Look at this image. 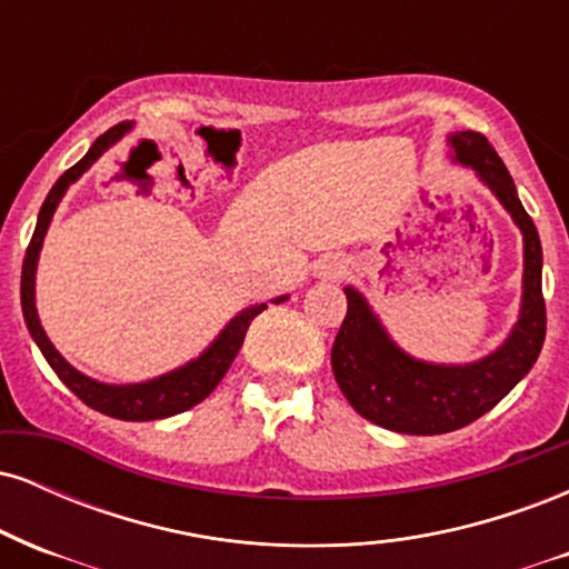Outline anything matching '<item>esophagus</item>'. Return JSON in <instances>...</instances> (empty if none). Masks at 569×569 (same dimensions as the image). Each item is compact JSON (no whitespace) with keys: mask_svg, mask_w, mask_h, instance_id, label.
<instances>
[{"mask_svg":"<svg viewBox=\"0 0 569 569\" xmlns=\"http://www.w3.org/2000/svg\"><path fill=\"white\" fill-rule=\"evenodd\" d=\"M348 262L339 257H323L316 262V276L323 278V280H337V278H345L348 276Z\"/></svg>","mask_w":569,"mask_h":569,"instance_id":"esophagus-1","label":"esophagus"}]
</instances>
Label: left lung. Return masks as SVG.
Listing matches in <instances>:
<instances>
[{
	"label": "left lung",
	"instance_id": "1",
	"mask_svg": "<svg viewBox=\"0 0 569 569\" xmlns=\"http://www.w3.org/2000/svg\"><path fill=\"white\" fill-rule=\"evenodd\" d=\"M447 143L449 158L471 168L519 227L525 243L521 305L500 348L471 363H430L398 348L367 297L345 286L348 316L331 348L339 390L369 422L409 436L449 433L479 420L525 380L546 339L543 248L511 173L481 133L460 130L449 133Z\"/></svg>",
	"mask_w": 569,
	"mask_h": 569
}]
</instances>
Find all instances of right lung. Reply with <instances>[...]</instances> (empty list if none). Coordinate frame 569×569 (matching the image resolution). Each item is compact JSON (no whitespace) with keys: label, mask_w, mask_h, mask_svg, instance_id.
<instances>
[{"label":"right lung","mask_w":569,"mask_h":569,"mask_svg":"<svg viewBox=\"0 0 569 569\" xmlns=\"http://www.w3.org/2000/svg\"><path fill=\"white\" fill-rule=\"evenodd\" d=\"M133 128V122H120L112 130H107L103 136H98L93 147L88 149V154L71 166L61 179L56 181L50 194L44 198L42 208H39L34 234H31V243L26 248L23 257V272H21V307H23V321L26 329H29L31 339L37 342V348L42 350L44 361L50 363V369L56 371L58 380H61L67 388L74 393L80 401L88 403L90 409L101 411L107 417H117V420H130V422H149V420H162V417H173L179 411L192 409L194 403H200L202 398L211 396V390L221 382V377L227 375L230 363L238 356L240 345H243L248 326H251L253 318L264 310L262 305H251L246 310H240L238 316L232 318L224 329L219 331V337L208 345L206 350L200 352L198 358L187 361L184 367L166 371V375L152 377V380L143 382H128V385H114V382H101L93 380V377L82 375L80 369H74L61 352L56 350V345L50 342V337L44 335L42 323H39L37 316V262L39 251H42L44 234H48L50 221H53V213L58 202L63 200L67 189L74 184L80 176L88 171L93 162L101 158L103 152L114 147L117 141H122ZM289 293L272 299V302H286Z\"/></svg>","instance_id":"1"}]
</instances>
